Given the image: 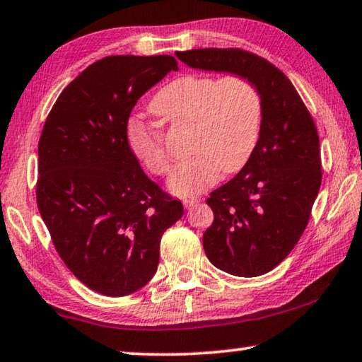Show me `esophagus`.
I'll return each mask as SVG.
<instances>
[{
	"instance_id": "1",
	"label": "esophagus",
	"mask_w": 362,
	"mask_h": 362,
	"mask_svg": "<svg viewBox=\"0 0 362 362\" xmlns=\"http://www.w3.org/2000/svg\"><path fill=\"white\" fill-rule=\"evenodd\" d=\"M198 203H199V199L195 198V197H188V198L183 199V206L188 208V209H192L193 206H197Z\"/></svg>"
}]
</instances>
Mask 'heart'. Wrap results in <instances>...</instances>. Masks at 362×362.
I'll return each mask as SVG.
<instances>
[{"label": "heart", "instance_id": "b5f03b06", "mask_svg": "<svg viewBox=\"0 0 362 362\" xmlns=\"http://www.w3.org/2000/svg\"><path fill=\"white\" fill-rule=\"evenodd\" d=\"M149 109L164 123H188L187 153L175 167L169 190L179 197H197L219 179L221 172L244 167L255 148L262 123V99L255 86L239 74L214 79L183 74L165 84ZM127 141L136 159L154 175H165L170 163L163 134L141 120L128 122Z\"/></svg>", "mask_w": 362, "mask_h": 362}]
</instances>
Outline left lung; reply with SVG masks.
<instances>
[{
    "mask_svg": "<svg viewBox=\"0 0 362 362\" xmlns=\"http://www.w3.org/2000/svg\"><path fill=\"white\" fill-rule=\"evenodd\" d=\"M187 66L239 74L262 99L258 141L233 180L206 199L214 221L203 234L204 253L234 276H260L298 244L322 183L320 143L309 110L283 71L240 48L177 52Z\"/></svg>",
    "mask_w": 362,
    "mask_h": 362,
    "instance_id": "8db88e82",
    "label": "left lung"
}]
</instances>
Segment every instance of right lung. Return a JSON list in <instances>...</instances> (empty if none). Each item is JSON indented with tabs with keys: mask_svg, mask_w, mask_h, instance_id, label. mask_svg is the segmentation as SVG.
<instances>
[{
	"mask_svg": "<svg viewBox=\"0 0 362 362\" xmlns=\"http://www.w3.org/2000/svg\"><path fill=\"white\" fill-rule=\"evenodd\" d=\"M177 69L169 55L102 58L63 89L43 125L39 211L64 265L99 294L120 298L146 286L160 237L183 216L127 141L139 97Z\"/></svg>",
	"mask_w": 362,
	"mask_h": 362,
	"instance_id": "right-lung-1",
	"label": "right lung"
}]
</instances>
